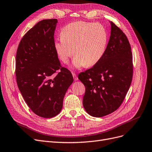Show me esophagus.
Returning a JSON list of instances; mask_svg holds the SVG:
<instances>
[{
  "label": "esophagus",
  "instance_id": "34e87169",
  "mask_svg": "<svg viewBox=\"0 0 152 152\" xmlns=\"http://www.w3.org/2000/svg\"><path fill=\"white\" fill-rule=\"evenodd\" d=\"M72 76H73V78H74V80L75 81H77L78 80V78L76 76V75L75 74V72H72Z\"/></svg>",
  "mask_w": 152,
  "mask_h": 152
}]
</instances>
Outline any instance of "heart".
<instances>
[{"instance_id": "obj_1", "label": "heart", "mask_w": 152, "mask_h": 152, "mask_svg": "<svg viewBox=\"0 0 152 152\" xmlns=\"http://www.w3.org/2000/svg\"><path fill=\"white\" fill-rule=\"evenodd\" d=\"M61 37L54 41V49L59 59L68 63L72 55V67L80 69L91 67L102 59L108 43V34L99 23L85 21L71 22L61 31Z\"/></svg>"}]
</instances>
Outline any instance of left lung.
I'll return each mask as SVG.
<instances>
[{"mask_svg":"<svg viewBox=\"0 0 152 152\" xmlns=\"http://www.w3.org/2000/svg\"><path fill=\"white\" fill-rule=\"evenodd\" d=\"M111 34L105 53L98 63L78 75L85 85L84 108L94 117L113 113L124 100L131 85V46L123 32L110 22Z\"/></svg>","mask_w":152,"mask_h":152,"instance_id":"left-lung-1","label":"left lung"}]
</instances>
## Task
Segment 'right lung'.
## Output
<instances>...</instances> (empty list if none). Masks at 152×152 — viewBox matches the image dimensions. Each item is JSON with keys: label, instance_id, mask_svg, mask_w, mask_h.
<instances>
[{"label": "right lung", "instance_id": "add662e5", "mask_svg": "<svg viewBox=\"0 0 152 152\" xmlns=\"http://www.w3.org/2000/svg\"><path fill=\"white\" fill-rule=\"evenodd\" d=\"M57 23L56 19L37 22L22 38L15 59L16 81L22 97L34 113L46 118L60 113L73 82L54 49Z\"/></svg>", "mask_w": 152, "mask_h": 152}]
</instances>
